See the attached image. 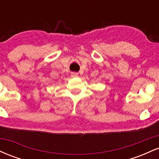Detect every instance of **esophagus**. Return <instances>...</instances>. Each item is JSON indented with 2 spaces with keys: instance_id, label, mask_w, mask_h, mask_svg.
<instances>
[{
  "instance_id": "34e87169",
  "label": "esophagus",
  "mask_w": 159,
  "mask_h": 159,
  "mask_svg": "<svg viewBox=\"0 0 159 159\" xmlns=\"http://www.w3.org/2000/svg\"><path fill=\"white\" fill-rule=\"evenodd\" d=\"M78 74L77 73V72H72V77L75 78V77H78Z\"/></svg>"
}]
</instances>
